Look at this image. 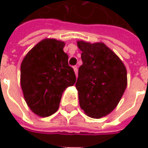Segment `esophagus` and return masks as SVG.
I'll use <instances>...</instances> for the list:
<instances>
[{"label": "esophagus", "mask_w": 148, "mask_h": 148, "mask_svg": "<svg viewBox=\"0 0 148 148\" xmlns=\"http://www.w3.org/2000/svg\"><path fill=\"white\" fill-rule=\"evenodd\" d=\"M73 69H74V71H75V73H76V76L77 77V73H78V67H77V66H73Z\"/></svg>", "instance_id": "esophagus-1"}]
</instances>
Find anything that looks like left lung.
<instances>
[{"label": "left lung", "instance_id": "obj_1", "mask_svg": "<svg viewBox=\"0 0 148 148\" xmlns=\"http://www.w3.org/2000/svg\"><path fill=\"white\" fill-rule=\"evenodd\" d=\"M82 51L76 87L80 106L91 118L109 114L119 104L127 86L123 62L102 43L77 42Z\"/></svg>", "mask_w": 148, "mask_h": 148}]
</instances>
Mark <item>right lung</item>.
Wrapping results in <instances>:
<instances>
[{
    "instance_id": "1",
    "label": "right lung",
    "mask_w": 148,
    "mask_h": 148,
    "mask_svg": "<svg viewBox=\"0 0 148 148\" xmlns=\"http://www.w3.org/2000/svg\"><path fill=\"white\" fill-rule=\"evenodd\" d=\"M64 42L45 39L27 53L20 66V83L27 105L41 117L58 110L62 92L76 82Z\"/></svg>"
}]
</instances>
